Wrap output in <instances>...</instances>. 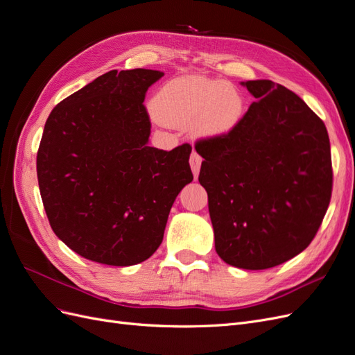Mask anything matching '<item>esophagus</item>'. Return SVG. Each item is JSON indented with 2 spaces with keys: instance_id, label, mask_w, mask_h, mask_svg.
<instances>
[{
  "instance_id": "esophagus-1",
  "label": "esophagus",
  "mask_w": 355,
  "mask_h": 355,
  "mask_svg": "<svg viewBox=\"0 0 355 355\" xmlns=\"http://www.w3.org/2000/svg\"><path fill=\"white\" fill-rule=\"evenodd\" d=\"M201 163H202L201 155H200L197 151H192V154H191V157H189V166H191L192 173H194L196 178H197L198 173H200Z\"/></svg>"
}]
</instances>
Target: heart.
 <instances>
[{"label":"heart","instance_id":"b5f03b06","mask_svg":"<svg viewBox=\"0 0 355 355\" xmlns=\"http://www.w3.org/2000/svg\"><path fill=\"white\" fill-rule=\"evenodd\" d=\"M243 96L234 85L206 77H182L166 83L154 98L158 120L167 125L196 124L198 133L230 132L243 115Z\"/></svg>","mask_w":355,"mask_h":355}]
</instances>
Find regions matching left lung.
<instances>
[{"label": "left lung", "mask_w": 355, "mask_h": 355, "mask_svg": "<svg viewBox=\"0 0 355 355\" xmlns=\"http://www.w3.org/2000/svg\"><path fill=\"white\" fill-rule=\"evenodd\" d=\"M254 96L228 133L196 144L214 247L227 263L268 270L305 250L327 211L333 170L323 120L270 80L243 83Z\"/></svg>", "instance_id": "left-lung-1"}]
</instances>
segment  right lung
<instances>
[{"label":"right lung","mask_w":355,"mask_h":355,"mask_svg":"<svg viewBox=\"0 0 355 355\" xmlns=\"http://www.w3.org/2000/svg\"><path fill=\"white\" fill-rule=\"evenodd\" d=\"M163 72L110 71L58 103L37 154L50 227L71 250L114 266L146 261L171 206L194 179L192 148L148 146L145 94Z\"/></svg>","instance_id":"add662e5"}]
</instances>
